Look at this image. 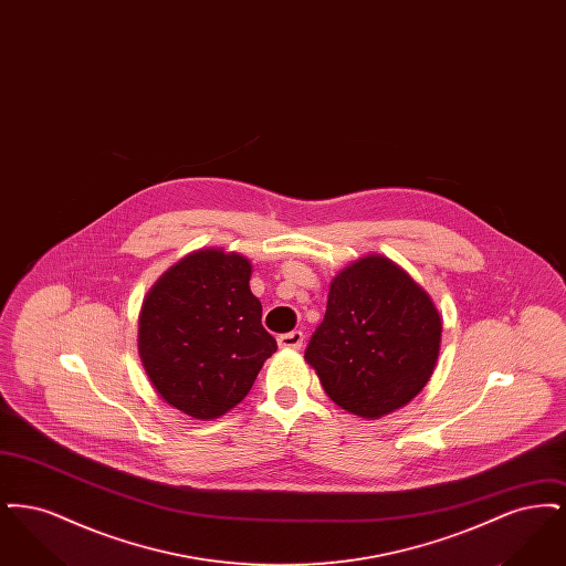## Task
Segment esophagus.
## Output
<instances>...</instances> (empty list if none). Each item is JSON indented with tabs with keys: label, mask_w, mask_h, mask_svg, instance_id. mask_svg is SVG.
Segmentation results:
<instances>
[{
	"label": "esophagus",
	"mask_w": 566,
	"mask_h": 566,
	"mask_svg": "<svg viewBox=\"0 0 566 566\" xmlns=\"http://www.w3.org/2000/svg\"><path fill=\"white\" fill-rule=\"evenodd\" d=\"M277 346L280 348H289V350H298L303 346V333L301 331H291L277 337Z\"/></svg>",
	"instance_id": "obj_1"
}]
</instances>
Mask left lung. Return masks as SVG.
I'll return each mask as SVG.
<instances>
[{
	"mask_svg": "<svg viewBox=\"0 0 566 566\" xmlns=\"http://www.w3.org/2000/svg\"><path fill=\"white\" fill-rule=\"evenodd\" d=\"M439 346L441 316L431 296L397 263L369 254L331 282L305 360L333 403L376 420L427 386Z\"/></svg>",
	"mask_w": 566,
	"mask_h": 566,
	"instance_id": "1",
	"label": "left lung"
}]
</instances>
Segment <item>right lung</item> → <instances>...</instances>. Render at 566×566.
Returning <instances> with one entry per match:
<instances>
[{
    "label": "right lung",
    "mask_w": 566,
    "mask_h": 566,
    "mask_svg": "<svg viewBox=\"0 0 566 566\" xmlns=\"http://www.w3.org/2000/svg\"><path fill=\"white\" fill-rule=\"evenodd\" d=\"M242 254L199 250L163 273L144 298L137 350L155 390L197 420L242 401L277 350L263 328Z\"/></svg>",
    "instance_id": "obj_1"
}]
</instances>
